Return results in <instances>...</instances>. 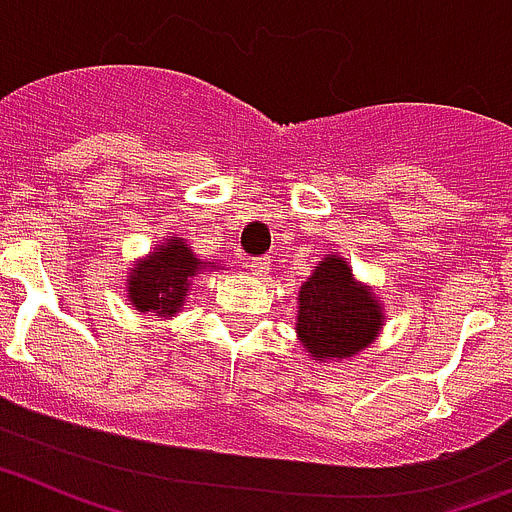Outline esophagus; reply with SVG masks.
<instances>
[{"label": "esophagus", "mask_w": 512, "mask_h": 512, "mask_svg": "<svg viewBox=\"0 0 512 512\" xmlns=\"http://www.w3.org/2000/svg\"><path fill=\"white\" fill-rule=\"evenodd\" d=\"M269 264H271V261L266 259V256H259V259L248 261L253 277H266V274H269Z\"/></svg>", "instance_id": "esophagus-1"}]
</instances>
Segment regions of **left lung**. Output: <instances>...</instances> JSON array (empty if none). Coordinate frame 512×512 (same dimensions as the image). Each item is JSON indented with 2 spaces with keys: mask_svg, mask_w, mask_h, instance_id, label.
I'll return each instance as SVG.
<instances>
[{
  "mask_svg": "<svg viewBox=\"0 0 512 512\" xmlns=\"http://www.w3.org/2000/svg\"><path fill=\"white\" fill-rule=\"evenodd\" d=\"M382 323V302L356 282L341 256H325L300 287L297 338L315 361L351 359L377 338Z\"/></svg>",
  "mask_w": 512,
  "mask_h": 512,
  "instance_id": "8db88e82",
  "label": "left lung"
}]
</instances>
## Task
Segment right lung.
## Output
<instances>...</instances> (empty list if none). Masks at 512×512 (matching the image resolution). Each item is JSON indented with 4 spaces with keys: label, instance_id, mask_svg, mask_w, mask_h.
<instances>
[{
    "label": "right lung",
    "instance_id": "1",
    "mask_svg": "<svg viewBox=\"0 0 512 512\" xmlns=\"http://www.w3.org/2000/svg\"><path fill=\"white\" fill-rule=\"evenodd\" d=\"M207 261L197 259L184 238L169 235L146 259L133 264L128 277V300L138 312H156L174 318L187 300L189 279L197 277Z\"/></svg>",
    "mask_w": 512,
    "mask_h": 512
}]
</instances>
